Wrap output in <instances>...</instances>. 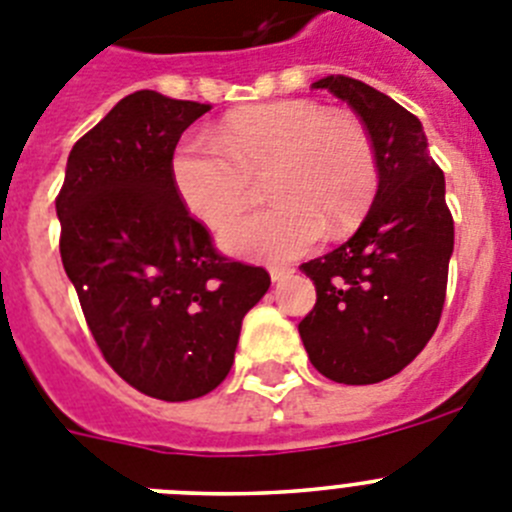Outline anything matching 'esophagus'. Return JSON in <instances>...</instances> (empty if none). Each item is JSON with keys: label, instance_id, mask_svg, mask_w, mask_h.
Instances as JSON below:
<instances>
[{"label": "esophagus", "instance_id": "obj_1", "mask_svg": "<svg viewBox=\"0 0 512 512\" xmlns=\"http://www.w3.org/2000/svg\"><path fill=\"white\" fill-rule=\"evenodd\" d=\"M292 274H295V269H289V266H279V264L269 266L271 282H284V279H289Z\"/></svg>", "mask_w": 512, "mask_h": 512}]
</instances>
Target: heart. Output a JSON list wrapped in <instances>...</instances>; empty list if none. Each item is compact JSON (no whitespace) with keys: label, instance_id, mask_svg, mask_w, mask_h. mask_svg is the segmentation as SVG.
<instances>
[{"label":"heart","instance_id":"heart-1","mask_svg":"<svg viewBox=\"0 0 512 512\" xmlns=\"http://www.w3.org/2000/svg\"><path fill=\"white\" fill-rule=\"evenodd\" d=\"M269 169L264 210L223 228L220 246L248 259H295L323 230L354 228L377 189V156L369 133L348 115H328L310 99H277L238 110L220 138L189 133L176 146L171 176L184 205L207 225L248 205L253 176Z\"/></svg>","mask_w":512,"mask_h":512}]
</instances>
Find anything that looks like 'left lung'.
<instances>
[{
  "label": "left lung",
  "mask_w": 512,
  "mask_h": 512,
  "mask_svg": "<svg viewBox=\"0 0 512 512\" xmlns=\"http://www.w3.org/2000/svg\"><path fill=\"white\" fill-rule=\"evenodd\" d=\"M372 138L377 194L346 243L302 264L318 302L300 323L312 366L338 384H377L400 374L441 320L454 220L446 179L415 115L348 76H325Z\"/></svg>",
  "instance_id": "1"
}]
</instances>
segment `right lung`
<instances>
[{"mask_svg":"<svg viewBox=\"0 0 512 512\" xmlns=\"http://www.w3.org/2000/svg\"><path fill=\"white\" fill-rule=\"evenodd\" d=\"M210 104L140 89L112 107L66 164L61 261L107 364L143 395L184 402L233 366L241 323L271 279L228 261L184 207L171 158Z\"/></svg>","mask_w":512,"mask_h":512,"instance_id":"add662e5","label":"right lung"}]
</instances>
